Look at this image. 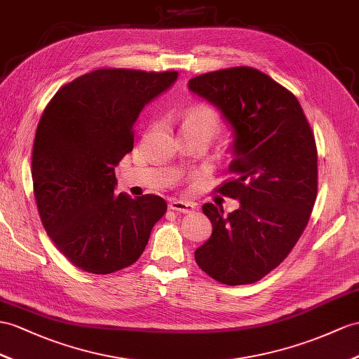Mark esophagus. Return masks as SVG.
<instances>
[{
	"instance_id": "1",
	"label": "esophagus",
	"mask_w": 359,
	"mask_h": 359,
	"mask_svg": "<svg viewBox=\"0 0 359 359\" xmlns=\"http://www.w3.org/2000/svg\"><path fill=\"white\" fill-rule=\"evenodd\" d=\"M169 208L177 213H191L196 208V205L194 203H186V201L172 199L169 203Z\"/></svg>"
}]
</instances>
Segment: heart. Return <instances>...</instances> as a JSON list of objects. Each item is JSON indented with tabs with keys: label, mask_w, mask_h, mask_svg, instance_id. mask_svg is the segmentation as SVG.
Wrapping results in <instances>:
<instances>
[{
	"label": "heart",
	"mask_w": 359,
	"mask_h": 359,
	"mask_svg": "<svg viewBox=\"0 0 359 359\" xmlns=\"http://www.w3.org/2000/svg\"><path fill=\"white\" fill-rule=\"evenodd\" d=\"M222 128V120L216 109L207 104L189 108L181 118V134H203L212 140Z\"/></svg>",
	"instance_id": "obj_1"
}]
</instances>
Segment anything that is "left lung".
Here are the masks:
<instances>
[{
	"label": "left lung",
	"instance_id": "left-lung-1",
	"mask_svg": "<svg viewBox=\"0 0 359 359\" xmlns=\"http://www.w3.org/2000/svg\"><path fill=\"white\" fill-rule=\"evenodd\" d=\"M189 90L233 128L230 180L216 191L241 204L229 215L222 205H203L213 233L195 260L224 285L255 283L282 264L309 222L318 189L316 138L295 95L256 68L201 74Z\"/></svg>",
	"mask_w": 359,
	"mask_h": 359
}]
</instances>
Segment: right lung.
Segmentation results:
<instances>
[{
    "label": "right lung",
    "mask_w": 359,
    "mask_h": 359,
    "mask_svg": "<svg viewBox=\"0 0 359 359\" xmlns=\"http://www.w3.org/2000/svg\"><path fill=\"white\" fill-rule=\"evenodd\" d=\"M177 77L94 69L64 85L42 112L32 155L34 199L56 248L86 273L133 265L168 210L156 195H114V168L133 151V128L144 104Z\"/></svg>",
    "instance_id": "add662e5"
}]
</instances>
